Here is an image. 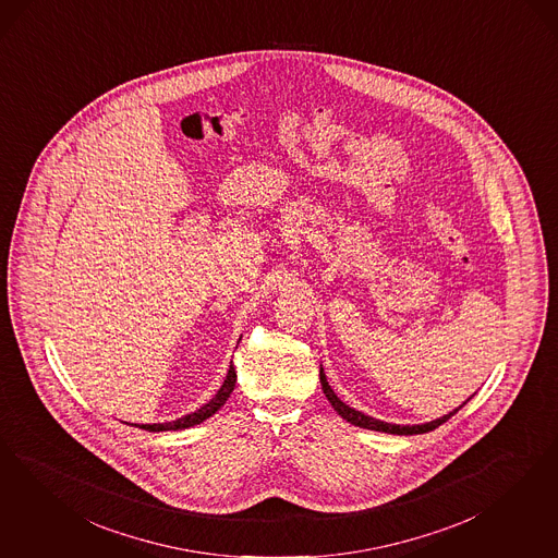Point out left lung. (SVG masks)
Instances as JSON below:
<instances>
[{"mask_svg": "<svg viewBox=\"0 0 558 558\" xmlns=\"http://www.w3.org/2000/svg\"><path fill=\"white\" fill-rule=\"evenodd\" d=\"M320 384H323L324 395L328 398V402L332 404V409H335L337 413L341 414L342 418H344L347 423H351V425H355V427H361V429L392 433V435H418V433L433 432V429H437L439 425H444L448 418H451L453 414L458 413V411L466 404L468 400L472 398V396H470L464 404H460V407H458V409H453L451 413L444 414V416H439V418H435V421H429V423H423V425H392V423H384V421H378V418H374V416H369V414L360 413V411L351 409L349 404H344L341 398L335 395V392H332V388L328 386L326 376H324L323 367H320Z\"/></svg>", "mask_w": 558, "mask_h": 558, "instance_id": "left-lung-1", "label": "left lung"}]
</instances>
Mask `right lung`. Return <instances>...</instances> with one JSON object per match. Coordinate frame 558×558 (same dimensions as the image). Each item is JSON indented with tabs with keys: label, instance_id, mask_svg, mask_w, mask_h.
<instances>
[{
	"label": "right lung",
	"instance_id": "right-lung-1",
	"mask_svg": "<svg viewBox=\"0 0 558 558\" xmlns=\"http://www.w3.org/2000/svg\"><path fill=\"white\" fill-rule=\"evenodd\" d=\"M235 386V369L234 365H230V369H228V376L223 379V384H221V388L217 390V395L207 402V404H203L198 411L191 414H184V416H180L177 421H170V423H154V425H135V427H140V429H145V432H179V429H186V427H193V425H198V423H203L205 418H209L211 414H216L223 404H226V400L230 398L232 395V390H234Z\"/></svg>",
	"mask_w": 558,
	"mask_h": 558
}]
</instances>
